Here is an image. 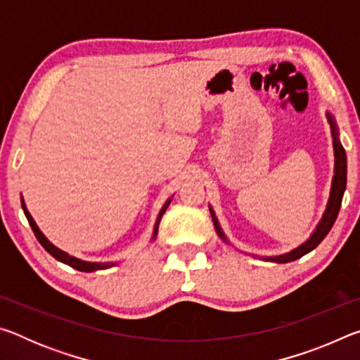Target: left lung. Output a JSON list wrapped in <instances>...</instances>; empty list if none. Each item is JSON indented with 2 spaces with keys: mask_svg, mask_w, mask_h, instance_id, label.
Returning <instances> with one entry per match:
<instances>
[{
  "mask_svg": "<svg viewBox=\"0 0 360 360\" xmlns=\"http://www.w3.org/2000/svg\"><path fill=\"white\" fill-rule=\"evenodd\" d=\"M327 119H328V124H330V129H332V136H333V150H335V174H333V179H332V188H330V197H328V202H327V208L324 216H322L321 222L318 224V227L313 231V235L309 236V238L300 245L295 249H292L290 252H285L281 255H275V257H262L266 262H276V264H288V262L292 260H297L303 257L304 254L311 252L313 249L319 245V243L326 238L328 231L333 227L335 221H337V216H338V211H340V206H341V200H343V193H345V188H346V152L345 148L341 146L340 139H338V129L337 125H335V120L330 114L327 112ZM210 212H211V217H212V222H214V229L217 231V235L221 236V238L227 241V236L224 235V231L221 229V225L217 222V217L214 214V211L210 206Z\"/></svg>",
  "mask_w": 360,
  "mask_h": 360,
  "instance_id": "1",
  "label": "left lung"
}]
</instances>
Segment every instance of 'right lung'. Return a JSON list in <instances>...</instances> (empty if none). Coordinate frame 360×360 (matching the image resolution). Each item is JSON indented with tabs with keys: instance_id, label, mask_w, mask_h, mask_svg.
Instances as JSON below:
<instances>
[{
	"instance_id": "1",
	"label": "right lung",
	"mask_w": 360,
	"mask_h": 360,
	"mask_svg": "<svg viewBox=\"0 0 360 360\" xmlns=\"http://www.w3.org/2000/svg\"><path fill=\"white\" fill-rule=\"evenodd\" d=\"M169 203H172V198L167 200L165 205L162 206L160 212H158L157 221H155V227H154V235H152V240L155 238V235H157V231H158V224H160V219H162L163 214H165V211H167V208L169 206ZM22 208H23V212H25V216H27V219H28L30 227H32L33 231H34L36 238H38V241L41 243L42 248H44L46 251H47L49 254H51L52 257H56L58 262H63V264L70 265L71 268H75V270L85 271V273H92V271H96V270H105V268H109V266L115 265V264H112V262H109V264H101V262H85V260L76 259V257H72V255L63 252L62 249H58L57 246H53L52 243L46 238L44 233H42V231L38 229V225H36V222L33 221L32 214H30L28 210H27V206H25V202H23V198H22Z\"/></svg>"
}]
</instances>
